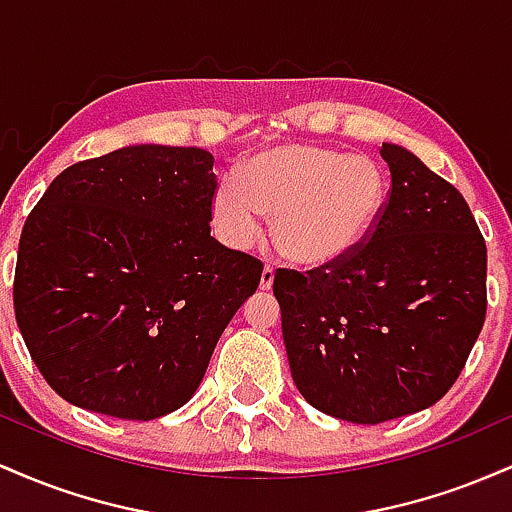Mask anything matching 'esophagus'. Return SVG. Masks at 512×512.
<instances>
[{"mask_svg":"<svg viewBox=\"0 0 512 512\" xmlns=\"http://www.w3.org/2000/svg\"><path fill=\"white\" fill-rule=\"evenodd\" d=\"M272 284H274V267H264L262 269V276H260V289L262 291H269L272 289Z\"/></svg>","mask_w":512,"mask_h":512,"instance_id":"1","label":"esophagus"}]
</instances>
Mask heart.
Returning a JSON list of instances; mask_svg holds the SVG:
<instances>
[{"label":"heart","instance_id":"heart-1","mask_svg":"<svg viewBox=\"0 0 512 512\" xmlns=\"http://www.w3.org/2000/svg\"><path fill=\"white\" fill-rule=\"evenodd\" d=\"M387 180L368 156L315 144H281L221 180L211 219L231 248H250L269 216L272 240L305 269L344 262L366 243L383 216Z\"/></svg>","mask_w":512,"mask_h":512}]
</instances>
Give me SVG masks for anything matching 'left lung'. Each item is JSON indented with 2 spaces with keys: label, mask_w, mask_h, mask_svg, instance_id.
Listing matches in <instances>:
<instances>
[{
  "label": "left lung",
  "mask_w": 512,
  "mask_h": 512,
  "mask_svg": "<svg viewBox=\"0 0 512 512\" xmlns=\"http://www.w3.org/2000/svg\"><path fill=\"white\" fill-rule=\"evenodd\" d=\"M380 156L392 187L366 243L334 267L274 276L293 383L351 424L433 407L486 317V243L464 197L404 146Z\"/></svg>",
  "instance_id": "1"
}]
</instances>
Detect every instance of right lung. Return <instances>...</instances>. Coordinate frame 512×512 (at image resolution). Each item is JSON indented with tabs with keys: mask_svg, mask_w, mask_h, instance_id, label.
Instances as JSON below:
<instances>
[{
	"mask_svg": "<svg viewBox=\"0 0 512 512\" xmlns=\"http://www.w3.org/2000/svg\"><path fill=\"white\" fill-rule=\"evenodd\" d=\"M214 156L132 144L62 170L23 226L14 310L74 407L161 419L195 395L262 262L211 238Z\"/></svg>",
	"mask_w": 512,
	"mask_h": 512,
	"instance_id": "add662e5",
	"label": "right lung"
}]
</instances>
